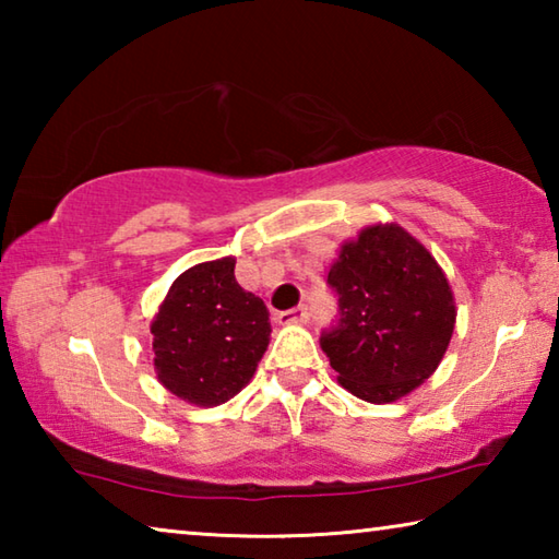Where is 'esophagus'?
<instances>
[{"label":"esophagus","instance_id":"esophagus-1","mask_svg":"<svg viewBox=\"0 0 559 559\" xmlns=\"http://www.w3.org/2000/svg\"><path fill=\"white\" fill-rule=\"evenodd\" d=\"M310 318V308L308 306H298V308H290V310H283L278 316L281 323H306Z\"/></svg>","mask_w":559,"mask_h":559}]
</instances>
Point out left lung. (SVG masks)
Masks as SVG:
<instances>
[{
	"label": "left lung",
	"mask_w": 559,
	"mask_h": 559,
	"mask_svg": "<svg viewBox=\"0 0 559 559\" xmlns=\"http://www.w3.org/2000/svg\"><path fill=\"white\" fill-rule=\"evenodd\" d=\"M335 325L320 347L340 384L386 404L437 370L456 323L449 281L431 253L396 224L367 226L328 273Z\"/></svg>",
	"instance_id": "1"
}]
</instances>
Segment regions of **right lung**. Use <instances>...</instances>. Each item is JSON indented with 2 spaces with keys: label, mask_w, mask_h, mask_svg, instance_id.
I'll return each mask as SVG.
<instances>
[{
  "label": "right lung",
  "mask_w": 559,
  "mask_h": 559,
  "mask_svg": "<svg viewBox=\"0 0 559 559\" xmlns=\"http://www.w3.org/2000/svg\"><path fill=\"white\" fill-rule=\"evenodd\" d=\"M234 263H200L177 276L150 328L157 380L189 404L231 400L269 347V308L236 283Z\"/></svg>",
  "instance_id": "1"
}]
</instances>
